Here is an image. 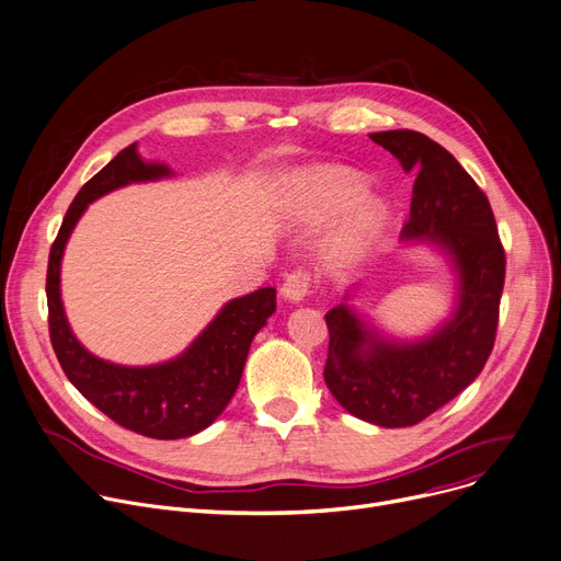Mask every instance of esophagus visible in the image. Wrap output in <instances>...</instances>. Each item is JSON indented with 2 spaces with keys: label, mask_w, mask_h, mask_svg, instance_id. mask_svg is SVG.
Returning <instances> with one entry per match:
<instances>
[{
  "label": "esophagus",
  "mask_w": 561,
  "mask_h": 561,
  "mask_svg": "<svg viewBox=\"0 0 561 561\" xmlns=\"http://www.w3.org/2000/svg\"><path fill=\"white\" fill-rule=\"evenodd\" d=\"M309 288H311L309 271H293L282 284V295H284V300H288L290 305H297L309 295Z\"/></svg>",
  "instance_id": "obj_1"
}]
</instances>
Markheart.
Wrapping results in <instances>:
<instances>
[{"mask_svg": "<svg viewBox=\"0 0 561 561\" xmlns=\"http://www.w3.org/2000/svg\"><path fill=\"white\" fill-rule=\"evenodd\" d=\"M365 184L360 178L343 167H318L297 175L293 184L295 214L309 226H320L347 214L352 216L345 228L333 239L329 259L335 266H352L367 254L379 239L386 209L379 201H360Z\"/></svg>", "mask_w": 561, "mask_h": 561, "instance_id": "b5f03b06", "label": "heart"}]
</instances>
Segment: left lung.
Returning a JSON list of instances; mask_svg holds the SVG:
<instances>
[{
  "instance_id": "8db88e82",
  "label": "left lung",
  "mask_w": 561,
  "mask_h": 561,
  "mask_svg": "<svg viewBox=\"0 0 561 561\" xmlns=\"http://www.w3.org/2000/svg\"><path fill=\"white\" fill-rule=\"evenodd\" d=\"M405 173L415 175L403 245H431L449 261L456 302L433 331L397 339L360 313L345 295L324 320V381L350 415L383 428L426 420L476 381L499 324L505 252L488 196L458 160L415 130L371 133Z\"/></svg>"
}]
</instances>
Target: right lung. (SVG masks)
<instances>
[{"instance_id": "add662e5", "label": "right lung", "mask_w": 561, "mask_h": 561, "mask_svg": "<svg viewBox=\"0 0 561 561\" xmlns=\"http://www.w3.org/2000/svg\"><path fill=\"white\" fill-rule=\"evenodd\" d=\"M164 162H146L137 141L110 160L69 205L49 252L47 305L54 352L73 383L119 426L153 439H180L205 431L234 397L250 343L275 313V288L234 297L175 358L153 365H119L94 356L73 335L60 297V264L77 222L96 198L133 182L171 178Z\"/></svg>"}]
</instances>
